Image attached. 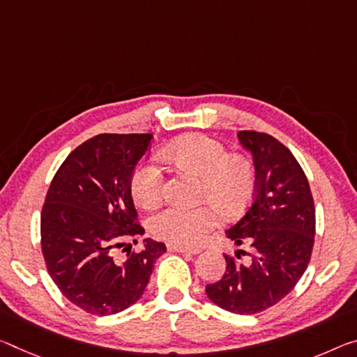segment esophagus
Returning a JSON list of instances; mask_svg holds the SVG:
<instances>
[{
	"mask_svg": "<svg viewBox=\"0 0 357 357\" xmlns=\"http://www.w3.org/2000/svg\"><path fill=\"white\" fill-rule=\"evenodd\" d=\"M167 248H168V251H172V252H189V254H199V252L202 251L200 248L184 246V245H178V243H168Z\"/></svg>",
	"mask_w": 357,
	"mask_h": 357,
	"instance_id": "1",
	"label": "esophagus"
}]
</instances>
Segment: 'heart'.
I'll list each match as a JSON object with an SVG mask.
<instances>
[{
    "label": "heart",
    "instance_id": "b5f03b06",
    "mask_svg": "<svg viewBox=\"0 0 357 357\" xmlns=\"http://www.w3.org/2000/svg\"><path fill=\"white\" fill-rule=\"evenodd\" d=\"M165 155L179 168L202 178L200 194L234 214L250 203L254 194V167L246 157L229 155L219 141L205 135H188L168 146ZM138 205L155 206L163 197V172L154 160H144L135 168L130 181ZM219 222V209L213 203L200 206L169 205L151 218L157 236L178 245H197Z\"/></svg>",
    "mask_w": 357,
    "mask_h": 357
}]
</instances>
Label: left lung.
I'll return each mask as SVG.
<instances>
[{
    "instance_id": "1",
    "label": "left lung",
    "mask_w": 357,
    "mask_h": 357,
    "mask_svg": "<svg viewBox=\"0 0 357 357\" xmlns=\"http://www.w3.org/2000/svg\"><path fill=\"white\" fill-rule=\"evenodd\" d=\"M252 157L256 192L245 216L225 231L236 246L248 243L251 259L225 257L222 278L206 296L222 310L254 314L289 294L308 267L314 243V203L308 179L292 152L267 133L238 132Z\"/></svg>"
}]
</instances>
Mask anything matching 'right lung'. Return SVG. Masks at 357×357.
Returning a JSON list of instances; mask_svg holds the SVG:
<instances>
[{
    "label": "right lung",
    "instance_id": "1",
    "mask_svg": "<svg viewBox=\"0 0 357 357\" xmlns=\"http://www.w3.org/2000/svg\"><path fill=\"white\" fill-rule=\"evenodd\" d=\"M151 133H103L87 139L61 163L41 213V248L50 278L60 292L87 313L107 316L132 307L148 286L163 243L143 240L130 181L149 151ZM137 243V240H133Z\"/></svg>",
    "mask_w": 357,
    "mask_h": 357
}]
</instances>
